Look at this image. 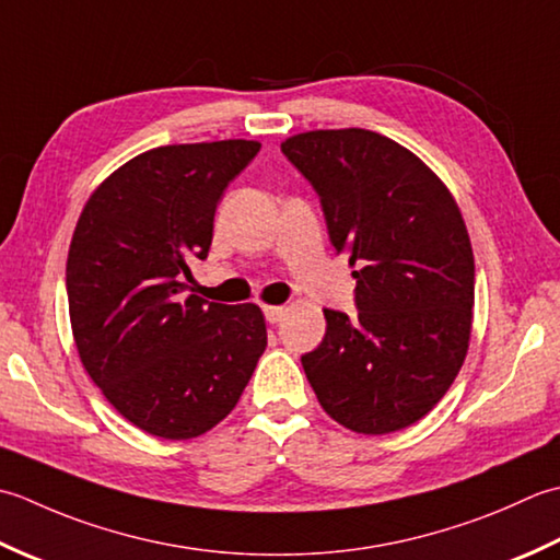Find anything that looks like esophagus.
<instances>
[{
  "label": "esophagus",
  "instance_id": "obj_1",
  "mask_svg": "<svg viewBox=\"0 0 560 560\" xmlns=\"http://www.w3.org/2000/svg\"><path fill=\"white\" fill-rule=\"evenodd\" d=\"M284 312H288L284 306H264V316H266L268 324H280Z\"/></svg>",
  "mask_w": 560,
  "mask_h": 560
}]
</instances>
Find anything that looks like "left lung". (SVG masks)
I'll use <instances>...</instances> for the list:
<instances>
[{
    "label": "left lung",
    "instance_id": "obj_1",
    "mask_svg": "<svg viewBox=\"0 0 560 560\" xmlns=\"http://www.w3.org/2000/svg\"><path fill=\"white\" fill-rule=\"evenodd\" d=\"M322 202L355 278L358 314L324 310L302 355L326 413L352 432L413 425L447 394L469 350L474 250L442 180L380 132L314 130L282 142Z\"/></svg>",
    "mask_w": 560,
    "mask_h": 560
}]
</instances>
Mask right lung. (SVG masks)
I'll return each mask as SVG.
<instances>
[{"mask_svg":"<svg viewBox=\"0 0 560 560\" xmlns=\"http://www.w3.org/2000/svg\"><path fill=\"white\" fill-rule=\"evenodd\" d=\"M260 144H168L130 159L84 205L67 300L84 370L150 435L190 440L232 413L268 346L256 304L186 294L224 188Z\"/></svg>","mask_w":560,"mask_h":560,"instance_id":"right-lung-1","label":"right lung"}]
</instances>
